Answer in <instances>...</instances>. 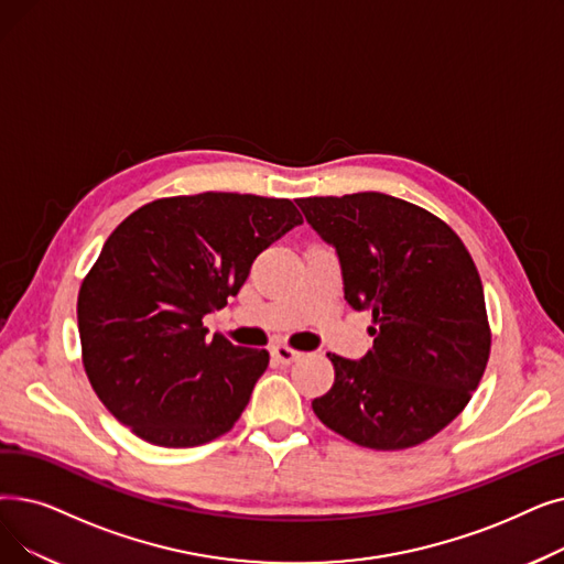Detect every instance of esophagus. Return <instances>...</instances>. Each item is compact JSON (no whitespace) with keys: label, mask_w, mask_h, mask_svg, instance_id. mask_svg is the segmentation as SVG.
Instances as JSON below:
<instances>
[{"label":"esophagus","mask_w":564,"mask_h":564,"mask_svg":"<svg viewBox=\"0 0 564 564\" xmlns=\"http://www.w3.org/2000/svg\"><path fill=\"white\" fill-rule=\"evenodd\" d=\"M272 359L274 361H279V364H283V366H288V364H292V361H297L300 357H302V352H297V350H292V348H288V346H272Z\"/></svg>","instance_id":"obj_1"}]
</instances>
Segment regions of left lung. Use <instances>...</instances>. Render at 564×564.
Masks as SVG:
<instances>
[{"label":"left lung","instance_id":"8db88e82","mask_svg":"<svg viewBox=\"0 0 564 564\" xmlns=\"http://www.w3.org/2000/svg\"><path fill=\"white\" fill-rule=\"evenodd\" d=\"M297 205L334 247L346 302L373 313V348L359 361L327 355L336 378L313 412L361 447L424 443L468 405L491 352L468 249L437 216L394 195L364 191Z\"/></svg>","mask_w":564,"mask_h":564}]
</instances>
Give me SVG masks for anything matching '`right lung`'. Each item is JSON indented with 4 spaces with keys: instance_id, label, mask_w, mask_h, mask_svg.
I'll list each match as a JSON object with an SVG mask.
<instances>
[{
    "instance_id": "right-lung-1",
    "label": "right lung",
    "mask_w": 564,
    "mask_h": 564,
    "mask_svg": "<svg viewBox=\"0 0 564 564\" xmlns=\"http://www.w3.org/2000/svg\"><path fill=\"white\" fill-rule=\"evenodd\" d=\"M300 224L285 198L209 191L154 200L112 230L80 285L78 329L87 378L121 424L159 447L235 426L269 352L209 340L203 317Z\"/></svg>"
}]
</instances>
